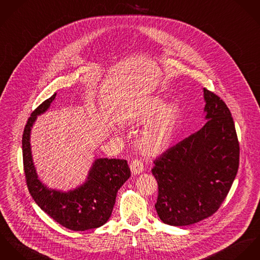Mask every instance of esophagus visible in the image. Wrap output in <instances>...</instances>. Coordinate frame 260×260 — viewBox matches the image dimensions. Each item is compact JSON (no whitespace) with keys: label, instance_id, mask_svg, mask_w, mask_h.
Returning a JSON list of instances; mask_svg holds the SVG:
<instances>
[{"label":"esophagus","instance_id":"esophagus-1","mask_svg":"<svg viewBox=\"0 0 260 260\" xmlns=\"http://www.w3.org/2000/svg\"><path fill=\"white\" fill-rule=\"evenodd\" d=\"M129 168H131V171H132L133 174H140V173H143L144 171V164L139 158L133 160L131 166H129Z\"/></svg>","mask_w":260,"mask_h":260}]
</instances>
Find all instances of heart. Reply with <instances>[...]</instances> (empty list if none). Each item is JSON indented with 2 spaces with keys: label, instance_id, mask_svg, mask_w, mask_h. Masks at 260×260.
Here are the masks:
<instances>
[{
  "label": "heart",
  "instance_id": "1",
  "mask_svg": "<svg viewBox=\"0 0 260 260\" xmlns=\"http://www.w3.org/2000/svg\"><path fill=\"white\" fill-rule=\"evenodd\" d=\"M180 117V108L176 102L160 96H150L138 106L132 107L117 117L121 125H144L138 140L140 151L146 156H156L166 151L173 142Z\"/></svg>",
  "mask_w": 260,
  "mask_h": 260
}]
</instances>
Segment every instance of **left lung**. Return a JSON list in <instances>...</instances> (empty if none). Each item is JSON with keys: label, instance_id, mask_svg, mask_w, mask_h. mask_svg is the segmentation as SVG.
<instances>
[{"label": "left lung", "instance_id": "1", "mask_svg": "<svg viewBox=\"0 0 260 260\" xmlns=\"http://www.w3.org/2000/svg\"><path fill=\"white\" fill-rule=\"evenodd\" d=\"M207 119L200 131L154 159L158 185L155 203L161 221L185 226L217 211L239 166V143L225 103L203 88Z\"/></svg>", "mask_w": 260, "mask_h": 260}]
</instances>
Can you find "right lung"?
Wrapping results in <instances>:
<instances>
[{
    "instance_id": "right-lung-1",
    "label": "right lung",
    "mask_w": 260,
    "mask_h": 260,
    "mask_svg": "<svg viewBox=\"0 0 260 260\" xmlns=\"http://www.w3.org/2000/svg\"><path fill=\"white\" fill-rule=\"evenodd\" d=\"M55 98L56 93L31 113L24 129L23 161L29 193L42 210L66 229L75 231L96 229L111 217L116 192L131 176V171L125 159L98 158L87 180L77 188L64 192L47 187L36 173L29 137L37 116L48 111Z\"/></svg>"
}]
</instances>
